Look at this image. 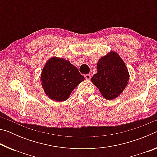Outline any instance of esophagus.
I'll use <instances>...</instances> for the list:
<instances>
[{"label": "esophagus", "instance_id": "1", "mask_svg": "<svg viewBox=\"0 0 157 157\" xmlns=\"http://www.w3.org/2000/svg\"><path fill=\"white\" fill-rule=\"evenodd\" d=\"M84 78L86 79H90L91 78V75H90V74H86V75H84Z\"/></svg>", "mask_w": 157, "mask_h": 157}]
</instances>
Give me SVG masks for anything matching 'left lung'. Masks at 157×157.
Returning a JSON list of instances; mask_svg holds the SVG:
<instances>
[{"label": "left lung", "mask_w": 157, "mask_h": 157, "mask_svg": "<svg viewBox=\"0 0 157 157\" xmlns=\"http://www.w3.org/2000/svg\"><path fill=\"white\" fill-rule=\"evenodd\" d=\"M98 73L91 82L106 100H113L125 89L129 74L124 61L118 53L111 51L98 60Z\"/></svg>", "instance_id": "1"}]
</instances>
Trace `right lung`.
I'll return each instance as SVG.
<instances>
[{"instance_id":"obj_1","label":"right lung","mask_w":157,"mask_h":157,"mask_svg":"<svg viewBox=\"0 0 157 157\" xmlns=\"http://www.w3.org/2000/svg\"><path fill=\"white\" fill-rule=\"evenodd\" d=\"M84 80V76L68 60L56 57L47 61L41 74L45 94L57 102L67 100L74 89Z\"/></svg>"}]
</instances>
